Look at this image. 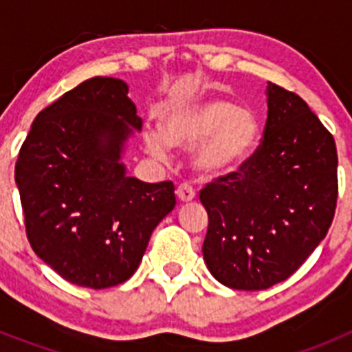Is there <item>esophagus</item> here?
Returning a JSON list of instances; mask_svg holds the SVG:
<instances>
[{
	"label": "esophagus",
	"instance_id": "obj_1",
	"mask_svg": "<svg viewBox=\"0 0 352 352\" xmlns=\"http://www.w3.org/2000/svg\"><path fill=\"white\" fill-rule=\"evenodd\" d=\"M176 195H178V199L182 203H190V201L195 199V190L188 185V183H182V185L178 186V190H176Z\"/></svg>",
	"mask_w": 352,
	"mask_h": 352
}]
</instances>
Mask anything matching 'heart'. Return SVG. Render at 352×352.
<instances>
[{"instance_id":"1","label":"heart","mask_w":352,"mask_h":352,"mask_svg":"<svg viewBox=\"0 0 352 352\" xmlns=\"http://www.w3.org/2000/svg\"><path fill=\"white\" fill-rule=\"evenodd\" d=\"M153 157L167 158L170 146L194 148L192 166L208 179L236 173L254 157L261 139L256 113L226 98H204L174 107L164 116L160 130L146 133Z\"/></svg>"}]
</instances>
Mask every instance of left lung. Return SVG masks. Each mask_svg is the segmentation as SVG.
Masks as SVG:
<instances>
[{
    "mask_svg": "<svg viewBox=\"0 0 352 352\" xmlns=\"http://www.w3.org/2000/svg\"><path fill=\"white\" fill-rule=\"evenodd\" d=\"M264 139L238 173L201 190L203 256L231 289L285 280L324 239L337 206V146L303 98L268 82Z\"/></svg>",
    "mask_w": 352,
    "mask_h": 352,
    "instance_id": "8db88e82",
    "label": "left lung"
}]
</instances>
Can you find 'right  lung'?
I'll list each match as a JSON object with an SVG mask.
<instances>
[{
	"label": "right lung",
	"mask_w": 352,
	"mask_h": 352,
	"mask_svg": "<svg viewBox=\"0 0 352 352\" xmlns=\"http://www.w3.org/2000/svg\"><path fill=\"white\" fill-rule=\"evenodd\" d=\"M141 126L125 80L93 77L38 113L19 151L15 183L31 248L72 284L129 280L176 206L173 183L132 178L121 162Z\"/></svg>",
	"instance_id": "1"
}]
</instances>
